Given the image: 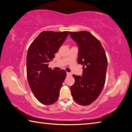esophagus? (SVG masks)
<instances>
[{"label":"esophagus","mask_w":132,"mask_h":132,"mask_svg":"<svg viewBox=\"0 0 132 132\" xmlns=\"http://www.w3.org/2000/svg\"><path fill=\"white\" fill-rule=\"evenodd\" d=\"M67 76H71V73L70 72H67Z\"/></svg>","instance_id":"obj_1"}]
</instances>
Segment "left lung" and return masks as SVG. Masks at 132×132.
Masks as SVG:
<instances>
[{"label":"left lung","mask_w":132,"mask_h":132,"mask_svg":"<svg viewBox=\"0 0 132 132\" xmlns=\"http://www.w3.org/2000/svg\"><path fill=\"white\" fill-rule=\"evenodd\" d=\"M79 48L77 62L82 65V76L72 75L75 83L71 87L74 101L87 106L98 98L106 78L107 58L101 42L90 32H70Z\"/></svg>","instance_id":"left-lung-1"}]
</instances>
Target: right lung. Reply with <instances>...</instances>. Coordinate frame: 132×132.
I'll return each instance as SVG.
<instances>
[{
    "label": "right lung",
    "instance_id": "right-lung-1",
    "mask_svg": "<svg viewBox=\"0 0 132 132\" xmlns=\"http://www.w3.org/2000/svg\"><path fill=\"white\" fill-rule=\"evenodd\" d=\"M68 31H43L30 45L26 57V74L32 93L40 103H55L66 77L64 70L55 71L48 67L65 41Z\"/></svg>",
    "mask_w": 132,
    "mask_h": 132
}]
</instances>
